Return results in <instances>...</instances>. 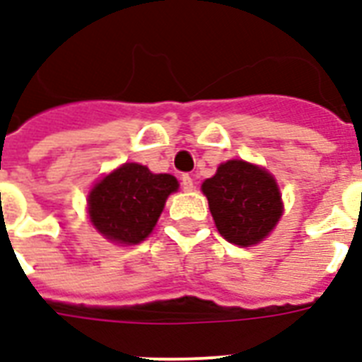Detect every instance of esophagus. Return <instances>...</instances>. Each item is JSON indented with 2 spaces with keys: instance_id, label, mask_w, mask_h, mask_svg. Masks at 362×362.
I'll return each instance as SVG.
<instances>
[{
  "instance_id": "obj_1",
  "label": "esophagus",
  "mask_w": 362,
  "mask_h": 362,
  "mask_svg": "<svg viewBox=\"0 0 362 362\" xmlns=\"http://www.w3.org/2000/svg\"><path fill=\"white\" fill-rule=\"evenodd\" d=\"M180 180H182V187H184L186 192H192L193 187H195L193 186V178L189 175H182Z\"/></svg>"
}]
</instances>
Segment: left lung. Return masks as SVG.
<instances>
[{"label":"left lung","mask_w":362,"mask_h":362,"mask_svg":"<svg viewBox=\"0 0 362 362\" xmlns=\"http://www.w3.org/2000/svg\"><path fill=\"white\" fill-rule=\"evenodd\" d=\"M201 187L220 235L239 247L262 241L283 214L277 182L250 163H222Z\"/></svg>","instance_id":"8db88e82"}]
</instances>
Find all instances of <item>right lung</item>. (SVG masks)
<instances>
[{
    "mask_svg": "<svg viewBox=\"0 0 362 362\" xmlns=\"http://www.w3.org/2000/svg\"><path fill=\"white\" fill-rule=\"evenodd\" d=\"M178 189L170 175H153L138 163H125L89 193L90 222L110 241L136 245L150 235L165 201Z\"/></svg>",
    "mask_w": 362,
    "mask_h": 362,
    "instance_id": "obj_1",
    "label": "right lung"
}]
</instances>
